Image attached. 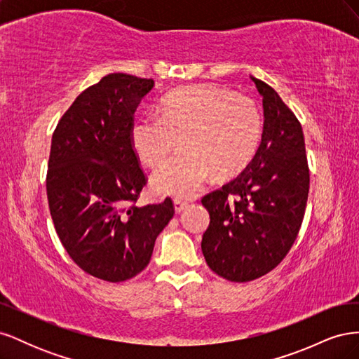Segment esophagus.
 <instances>
[{
	"label": "esophagus",
	"instance_id": "obj_1",
	"mask_svg": "<svg viewBox=\"0 0 359 359\" xmlns=\"http://www.w3.org/2000/svg\"><path fill=\"white\" fill-rule=\"evenodd\" d=\"M187 205H189L187 201H181V199H175V201H173V208H175L177 212H181L182 210H186Z\"/></svg>",
	"mask_w": 359,
	"mask_h": 359
}]
</instances>
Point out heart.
<instances>
[{"label": "heart", "instance_id": "b5f03b06", "mask_svg": "<svg viewBox=\"0 0 359 359\" xmlns=\"http://www.w3.org/2000/svg\"><path fill=\"white\" fill-rule=\"evenodd\" d=\"M160 116L136 118L130 128L137 158L149 168L169 160L181 139L184 154L151 177L161 196L191 198L215 175L243 172L262 137V115L253 100L212 85L187 86L161 102Z\"/></svg>", "mask_w": 359, "mask_h": 359}]
</instances>
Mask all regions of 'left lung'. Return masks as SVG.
<instances>
[{
    "mask_svg": "<svg viewBox=\"0 0 359 359\" xmlns=\"http://www.w3.org/2000/svg\"><path fill=\"white\" fill-rule=\"evenodd\" d=\"M250 79L262 95V140L240 175L202 199L210 212L202 236L206 264L236 283L268 274L285 259L298 236L310 187L299 121L269 85Z\"/></svg>",
    "mask_w": 359,
    "mask_h": 359,
    "instance_id": "left-lung-1",
    "label": "left lung"
}]
</instances>
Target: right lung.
Returning a JSON list of instances; mask_svg holds the SVG:
<instances>
[{
    "mask_svg": "<svg viewBox=\"0 0 359 359\" xmlns=\"http://www.w3.org/2000/svg\"><path fill=\"white\" fill-rule=\"evenodd\" d=\"M153 79L111 73L81 93L52 135L46 191L60 241L73 262L118 283L149 264L173 217L170 199L136 206L145 175L130 142Z\"/></svg>",
    "mask_w": 359,
    "mask_h": 359,
    "instance_id": "1",
    "label": "right lung"
}]
</instances>
